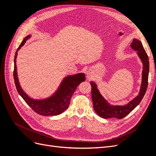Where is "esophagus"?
<instances>
[{
  "mask_svg": "<svg viewBox=\"0 0 156 156\" xmlns=\"http://www.w3.org/2000/svg\"><path fill=\"white\" fill-rule=\"evenodd\" d=\"M93 73L92 72H91V71H88V72H87V77L90 79H92L94 76H93Z\"/></svg>",
  "mask_w": 156,
  "mask_h": 156,
  "instance_id": "obj_1",
  "label": "esophagus"
}]
</instances>
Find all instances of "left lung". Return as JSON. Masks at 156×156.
<instances>
[{
  "label": "left lung",
  "mask_w": 156,
  "mask_h": 156,
  "mask_svg": "<svg viewBox=\"0 0 156 156\" xmlns=\"http://www.w3.org/2000/svg\"><path fill=\"white\" fill-rule=\"evenodd\" d=\"M131 48L137 51V54L143 63L142 84L139 95L131 100L129 103L124 106H112L102 97L97 88L96 84L90 82L92 87V99L94 111L97 114L103 119L116 118L122 119L130 113L137 106L144 96L148 87V80L149 73V59L147 53L143 48L141 42L136 39H133L131 45Z\"/></svg>",
  "instance_id": "left-lung-1"
}]
</instances>
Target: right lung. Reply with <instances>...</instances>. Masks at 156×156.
<instances>
[{
    "instance_id": "1",
    "label": "right lung",
    "mask_w": 156,
    "mask_h": 156,
    "mask_svg": "<svg viewBox=\"0 0 156 156\" xmlns=\"http://www.w3.org/2000/svg\"><path fill=\"white\" fill-rule=\"evenodd\" d=\"M30 36H27L23 40L16 51L14 57V69L13 79L17 90L25 101L29 105L32 109L37 114L44 116H56L58 115L67 109L69 105L70 99L79 84L85 81V75L84 73H78L72 76L66 77L61 83L58 90L53 96L44 100H35L30 98L23 90L19 83L17 68L16 57L17 51L21 47L24 45L26 40L29 38Z\"/></svg>"
}]
</instances>
